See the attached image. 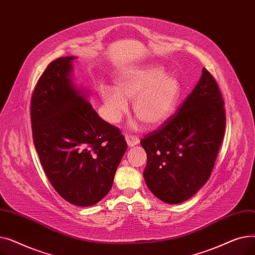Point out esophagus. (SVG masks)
<instances>
[{
    "label": "esophagus",
    "mask_w": 255,
    "mask_h": 255,
    "mask_svg": "<svg viewBox=\"0 0 255 255\" xmlns=\"http://www.w3.org/2000/svg\"><path fill=\"white\" fill-rule=\"evenodd\" d=\"M126 141H127V143H128L129 146H133V145H135L136 143H138L139 138H138V136H136V135L127 134V135H126Z\"/></svg>",
    "instance_id": "1"
}]
</instances>
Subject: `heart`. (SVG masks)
<instances>
[{
	"label": "heart",
	"mask_w": 255,
	"mask_h": 255,
	"mask_svg": "<svg viewBox=\"0 0 255 255\" xmlns=\"http://www.w3.org/2000/svg\"><path fill=\"white\" fill-rule=\"evenodd\" d=\"M99 94L107 120L118 123L128 111L127 100L133 101V112L148 127L163 124L172 114L181 94L179 80L164 74L159 67H145L116 79V88L101 86Z\"/></svg>",
	"instance_id": "obj_1"
}]
</instances>
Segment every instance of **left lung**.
<instances>
[{
	"label": "left lung",
	"instance_id": "obj_1",
	"mask_svg": "<svg viewBox=\"0 0 255 255\" xmlns=\"http://www.w3.org/2000/svg\"><path fill=\"white\" fill-rule=\"evenodd\" d=\"M225 109L214 76L202 77L177 112L141 138L146 153L143 178L167 204H180L209 180L225 131Z\"/></svg>",
	"mask_w": 255,
	"mask_h": 255
}]
</instances>
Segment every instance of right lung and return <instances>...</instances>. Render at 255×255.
<instances>
[{"label":"right lung","instance_id":"right-lung-1","mask_svg":"<svg viewBox=\"0 0 255 255\" xmlns=\"http://www.w3.org/2000/svg\"><path fill=\"white\" fill-rule=\"evenodd\" d=\"M73 57L48 64L32 94L33 140L45 175L72 205L89 207L110 192L127 142L71 83Z\"/></svg>","mask_w":255,"mask_h":255}]
</instances>
